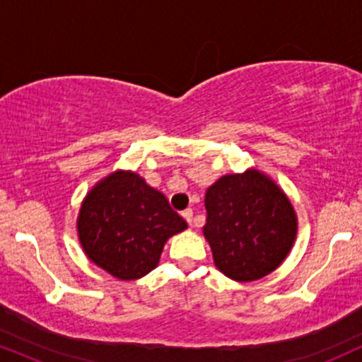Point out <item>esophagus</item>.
Returning <instances> with one entry per match:
<instances>
[{
  "label": "esophagus",
  "instance_id": "obj_1",
  "mask_svg": "<svg viewBox=\"0 0 362 362\" xmlns=\"http://www.w3.org/2000/svg\"><path fill=\"white\" fill-rule=\"evenodd\" d=\"M182 216H184V219L187 221V224H192V219H194V211L192 209H185L184 213H182Z\"/></svg>",
  "mask_w": 362,
  "mask_h": 362
}]
</instances>
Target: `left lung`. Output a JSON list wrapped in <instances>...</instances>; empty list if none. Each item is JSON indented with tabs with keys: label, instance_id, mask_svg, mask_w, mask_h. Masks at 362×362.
I'll return each mask as SVG.
<instances>
[{
	"label": "left lung",
	"instance_id": "1",
	"mask_svg": "<svg viewBox=\"0 0 362 362\" xmlns=\"http://www.w3.org/2000/svg\"><path fill=\"white\" fill-rule=\"evenodd\" d=\"M204 236L216 267L238 282L257 281L284 262L298 233L288 195L250 168L224 175L206 190Z\"/></svg>",
	"mask_w": 362,
	"mask_h": 362
}]
</instances>
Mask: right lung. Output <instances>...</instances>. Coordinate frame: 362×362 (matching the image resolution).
I'll return each mask as SVG.
<instances>
[{
  "instance_id": "right-lung-1",
  "label": "right lung",
  "mask_w": 362,
  "mask_h": 362,
  "mask_svg": "<svg viewBox=\"0 0 362 362\" xmlns=\"http://www.w3.org/2000/svg\"><path fill=\"white\" fill-rule=\"evenodd\" d=\"M76 226L83 252L93 264L132 281L156 267L167 240L187 223L138 173L117 170L86 194Z\"/></svg>"
}]
</instances>
